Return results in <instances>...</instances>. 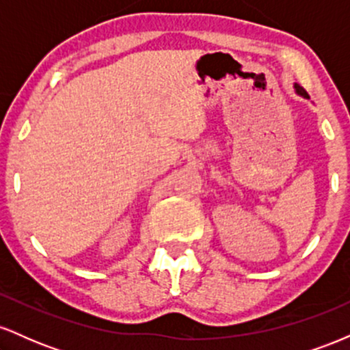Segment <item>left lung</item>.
Returning <instances> with one entry per match:
<instances>
[{
	"mask_svg": "<svg viewBox=\"0 0 350 350\" xmlns=\"http://www.w3.org/2000/svg\"><path fill=\"white\" fill-rule=\"evenodd\" d=\"M295 90H296V94L301 95V97H304V98H309V95L306 94V90H304L303 87H299L298 83H295Z\"/></svg>",
	"mask_w": 350,
	"mask_h": 350,
	"instance_id": "left-lung-1",
	"label": "left lung"
}]
</instances>
